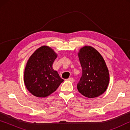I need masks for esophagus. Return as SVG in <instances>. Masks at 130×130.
I'll use <instances>...</instances> for the list:
<instances>
[{"mask_svg":"<svg viewBox=\"0 0 130 130\" xmlns=\"http://www.w3.org/2000/svg\"><path fill=\"white\" fill-rule=\"evenodd\" d=\"M68 80H69V81H70L71 82H72V83H73L74 82V79L73 78H72V77H70V78H69L68 79Z\"/></svg>","mask_w":130,"mask_h":130,"instance_id":"1","label":"esophagus"}]
</instances>
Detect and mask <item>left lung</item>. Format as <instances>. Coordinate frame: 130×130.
I'll return each instance as SVG.
<instances>
[{"label":"left lung","instance_id":"8db88e82","mask_svg":"<svg viewBox=\"0 0 130 130\" xmlns=\"http://www.w3.org/2000/svg\"><path fill=\"white\" fill-rule=\"evenodd\" d=\"M82 75L77 85L82 95L89 98L99 96L108 88V69L102 56L90 46H85L78 53Z\"/></svg>","mask_w":130,"mask_h":130}]
</instances>
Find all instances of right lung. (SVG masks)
<instances>
[{
	"label": "right lung",
	"mask_w": 130,
	"mask_h": 130,
	"mask_svg": "<svg viewBox=\"0 0 130 130\" xmlns=\"http://www.w3.org/2000/svg\"><path fill=\"white\" fill-rule=\"evenodd\" d=\"M57 54L50 47L42 46L32 54L26 63L24 83L30 93L39 98H45L56 90L64 81L53 64Z\"/></svg>",
	"instance_id": "obj_1"
}]
</instances>
